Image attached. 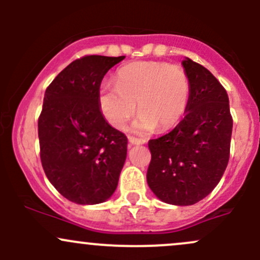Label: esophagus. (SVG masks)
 Listing matches in <instances>:
<instances>
[{"instance_id":"esophagus-1","label":"esophagus","mask_w":260,"mask_h":260,"mask_svg":"<svg viewBox=\"0 0 260 260\" xmlns=\"http://www.w3.org/2000/svg\"><path fill=\"white\" fill-rule=\"evenodd\" d=\"M129 140V143L131 145H143V143H146L145 140H138V138H135V137H129L128 138Z\"/></svg>"}]
</instances>
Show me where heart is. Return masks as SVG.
Here are the masks:
<instances>
[{
    "mask_svg": "<svg viewBox=\"0 0 260 260\" xmlns=\"http://www.w3.org/2000/svg\"><path fill=\"white\" fill-rule=\"evenodd\" d=\"M191 83L179 65L165 61H135L120 68L115 84H102L98 103L102 114L117 129L140 112L133 128L138 133L176 127L187 112Z\"/></svg>",
    "mask_w": 260,
    "mask_h": 260,
    "instance_id": "b5f03b06",
    "label": "heart"
}]
</instances>
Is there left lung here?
<instances>
[{
    "instance_id": "8db88e82",
    "label": "left lung",
    "mask_w": 260,
    "mask_h": 260,
    "mask_svg": "<svg viewBox=\"0 0 260 260\" xmlns=\"http://www.w3.org/2000/svg\"><path fill=\"white\" fill-rule=\"evenodd\" d=\"M191 83L185 117L174 129L151 140L147 183L161 201L193 205L219 183L229 162L233 118L224 86L206 68L186 57Z\"/></svg>"
}]
</instances>
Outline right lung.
Masks as SVG:
<instances>
[{
  "label": "right lung",
  "instance_id": "obj_1",
  "mask_svg": "<svg viewBox=\"0 0 260 260\" xmlns=\"http://www.w3.org/2000/svg\"><path fill=\"white\" fill-rule=\"evenodd\" d=\"M123 59L83 56L46 88L38 122L41 164L51 185L79 205L113 195L127 157V137L107 122L98 103L104 75Z\"/></svg>",
  "mask_w": 260,
  "mask_h": 260
}]
</instances>
